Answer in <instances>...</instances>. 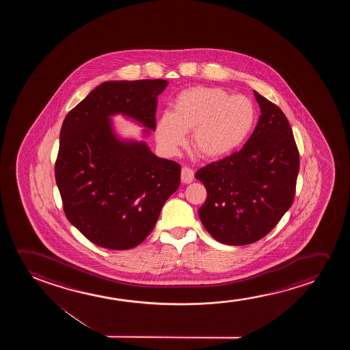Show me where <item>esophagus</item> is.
Segmentation results:
<instances>
[{"label": "esophagus", "instance_id": "34e87169", "mask_svg": "<svg viewBox=\"0 0 350 350\" xmlns=\"http://www.w3.org/2000/svg\"><path fill=\"white\" fill-rule=\"evenodd\" d=\"M193 179H195L193 171H192L191 168L184 166L182 168V182L189 184V183L193 182Z\"/></svg>", "mask_w": 350, "mask_h": 350}]
</instances>
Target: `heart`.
<instances>
[{
    "instance_id": "b5f03b06",
    "label": "heart",
    "mask_w": 350,
    "mask_h": 350,
    "mask_svg": "<svg viewBox=\"0 0 350 350\" xmlns=\"http://www.w3.org/2000/svg\"><path fill=\"white\" fill-rule=\"evenodd\" d=\"M257 111L251 99L230 96L220 87L196 86L180 92L172 111L159 117L155 134L160 147L174 154L191 131L197 153L208 159L221 158L239 148L254 130Z\"/></svg>"
}]
</instances>
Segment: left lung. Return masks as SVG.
Listing matches in <instances>:
<instances>
[{
    "instance_id": "8db88e82",
    "label": "left lung",
    "mask_w": 350,
    "mask_h": 350,
    "mask_svg": "<svg viewBox=\"0 0 350 350\" xmlns=\"http://www.w3.org/2000/svg\"><path fill=\"white\" fill-rule=\"evenodd\" d=\"M254 93L260 116L244 147L195 174L208 193L200 219L222 244L262 239L282 219L295 195L300 158L292 128L278 105Z\"/></svg>"
}]
</instances>
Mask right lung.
Here are the masks:
<instances>
[{
	"instance_id": "1",
	"label": "right lung",
	"mask_w": 350,
	"mask_h": 350,
	"mask_svg": "<svg viewBox=\"0 0 350 350\" xmlns=\"http://www.w3.org/2000/svg\"><path fill=\"white\" fill-rule=\"evenodd\" d=\"M167 85L161 79L103 82L63 120L55 163L63 211L98 246L141 244L179 187V163L158 158L144 142L117 139L110 122L122 113L155 130L157 96Z\"/></svg>"
}]
</instances>
